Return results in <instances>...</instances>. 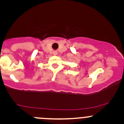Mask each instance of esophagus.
I'll use <instances>...</instances> for the list:
<instances>
[{"label": "esophagus", "instance_id": "1", "mask_svg": "<svg viewBox=\"0 0 124 124\" xmlns=\"http://www.w3.org/2000/svg\"><path fill=\"white\" fill-rule=\"evenodd\" d=\"M53 54H54V55H56V54H57V52H54Z\"/></svg>", "mask_w": 124, "mask_h": 124}]
</instances>
